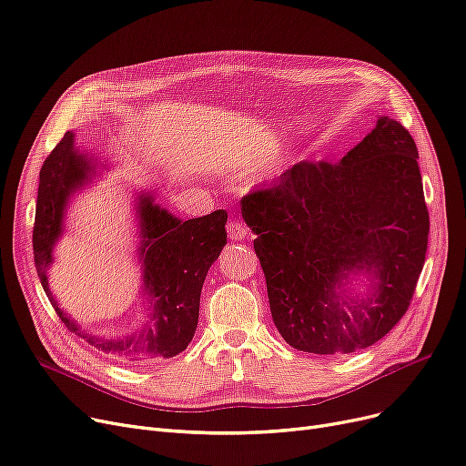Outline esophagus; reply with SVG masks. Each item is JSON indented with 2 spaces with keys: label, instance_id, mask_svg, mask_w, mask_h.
Here are the masks:
<instances>
[{
  "label": "esophagus",
  "instance_id": "34e87169",
  "mask_svg": "<svg viewBox=\"0 0 466 466\" xmlns=\"http://www.w3.org/2000/svg\"><path fill=\"white\" fill-rule=\"evenodd\" d=\"M227 230H228V238L234 241H239L248 236V227L239 220H230L227 225Z\"/></svg>",
  "mask_w": 466,
  "mask_h": 466
}]
</instances>
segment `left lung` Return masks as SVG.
I'll return each mask as SVG.
<instances>
[{
    "instance_id": "obj_1",
    "label": "left lung",
    "mask_w": 466,
    "mask_h": 466,
    "mask_svg": "<svg viewBox=\"0 0 466 466\" xmlns=\"http://www.w3.org/2000/svg\"><path fill=\"white\" fill-rule=\"evenodd\" d=\"M417 159L410 131L384 116L337 164L300 161L241 198L272 319L293 349H366L408 312L431 230ZM354 269L376 286L349 306L336 289Z\"/></svg>"
}]
</instances>
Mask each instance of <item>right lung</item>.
Returning <instances> with one entry per match:
<instances>
[{
	"instance_id": "add662e5",
	"label": "right lung",
	"mask_w": 466,
	"mask_h": 466,
	"mask_svg": "<svg viewBox=\"0 0 466 466\" xmlns=\"http://www.w3.org/2000/svg\"><path fill=\"white\" fill-rule=\"evenodd\" d=\"M93 171L91 159L74 148V133L46 157L39 171V188L34 222V262L55 312L65 326L84 337L91 347L127 361L171 358L183 352L192 340L199 295L209 267L227 246V211L217 209L206 217L180 220L154 204L150 194L138 198L140 248L145 288L150 295V312L143 328L131 335L100 337L79 329L77 323L60 310L47 283V267L53 262V246L63 234L65 209L70 194L82 187Z\"/></svg>"
}]
</instances>
